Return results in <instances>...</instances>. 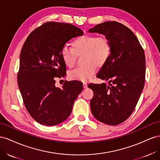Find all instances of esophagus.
I'll return each instance as SVG.
<instances>
[{"label":"esophagus","mask_w":160,"mask_h":160,"mask_svg":"<svg viewBox=\"0 0 160 160\" xmlns=\"http://www.w3.org/2000/svg\"><path fill=\"white\" fill-rule=\"evenodd\" d=\"M86 87H87V84H86V83H83V88H86Z\"/></svg>","instance_id":"esophagus-1"}]
</instances>
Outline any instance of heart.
I'll list each match as a JSON object with an SVG mask.
<instances>
[{
  "instance_id": "1",
  "label": "heart",
  "mask_w": 160,
  "mask_h": 160,
  "mask_svg": "<svg viewBox=\"0 0 160 160\" xmlns=\"http://www.w3.org/2000/svg\"><path fill=\"white\" fill-rule=\"evenodd\" d=\"M72 48L63 47L60 56L64 64L71 68L75 65L76 54L84 53V65L69 73L71 80L79 82L89 80L97 72V66L102 67L105 64L111 54V43L105 36H80L72 42Z\"/></svg>"
}]
</instances>
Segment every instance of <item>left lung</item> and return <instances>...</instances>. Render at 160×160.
I'll list each match as a JSON object with an SVG mask.
<instances>
[{
  "label": "left lung",
  "mask_w": 160,
  "mask_h": 160,
  "mask_svg": "<svg viewBox=\"0 0 160 160\" xmlns=\"http://www.w3.org/2000/svg\"><path fill=\"white\" fill-rule=\"evenodd\" d=\"M104 35L110 40L111 54L97 78L108 85L90 84L94 92L90 109L97 119L117 125L129 117L144 87L145 58L143 49L128 27L116 21H107L88 30Z\"/></svg>",
  "instance_id": "8db88e82"
}]
</instances>
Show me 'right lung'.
Returning a JSON list of instances; mask_svg holds the SVG:
<instances>
[{
  "instance_id": "add662e5",
  "label": "right lung",
  "mask_w": 160,
  "mask_h": 160,
  "mask_svg": "<svg viewBox=\"0 0 160 160\" xmlns=\"http://www.w3.org/2000/svg\"><path fill=\"white\" fill-rule=\"evenodd\" d=\"M83 31L70 23L48 22L29 35L20 54L18 86L30 115L41 125L53 126L70 116L74 102L82 91L79 81L55 86L56 78L66 70L60 52L65 44Z\"/></svg>"
}]
</instances>
